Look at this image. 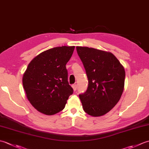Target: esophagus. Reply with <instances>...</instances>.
Masks as SVG:
<instances>
[{
    "label": "esophagus",
    "instance_id": "1",
    "mask_svg": "<svg viewBox=\"0 0 149 149\" xmlns=\"http://www.w3.org/2000/svg\"><path fill=\"white\" fill-rule=\"evenodd\" d=\"M72 86V88H73V90H74V91L77 90V84H73Z\"/></svg>",
    "mask_w": 149,
    "mask_h": 149
}]
</instances>
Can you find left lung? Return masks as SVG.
Listing matches in <instances>:
<instances>
[{
  "label": "left lung",
  "mask_w": 149,
  "mask_h": 149,
  "mask_svg": "<svg viewBox=\"0 0 149 149\" xmlns=\"http://www.w3.org/2000/svg\"><path fill=\"white\" fill-rule=\"evenodd\" d=\"M88 79V89L79 95L84 111L92 116L106 115L118 103L123 89L125 72L111 52L76 47Z\"/></svg>",
  "instance_id": "obj_1"
}]
</instances>
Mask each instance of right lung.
Returning <instances> with one entry per match:
<instances>
[{
  "label": "right lung",
  "mask_w": 149,
  "mask_h": 149,
  "mask_svg": "<svg viewBox=\"0 0 149 149\" xmlns=\"http://www.w3.org/2000/svg\"><path fill=\"white\" fill-rule=\"evenodd\" d=\"M75 46L54 47L43 51L28 65L22 78L27 99L34 108L47 115H53L65 108L73 93L68 82L66 64Z\"/></svg>",
  "instance_id": "right-lung-1"
}]
</instances>
